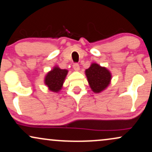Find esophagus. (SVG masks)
<instances>
[{"label":"esophagus","instance_id":"1","mask_svg":"<svg viewBox=\"0 0 152 152\" xmlns=\"http://www.w3.org/2000/svg\"><path fill=\"white\" fill-rule=\"evenodd\" d=\"M73 67H74V69L75 71H78L80 69L79 64H77V63H75V64H74V65H73Z\"/></svg>","mask_w":152,"mask_h":152}]
</instances>
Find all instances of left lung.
Returning a JSON list of instances; mask_svg holds the SVG:
<instances>
[{
    "instance_id": "1",
    "label": "left lung",
    "mask_w": 152,
    "mask_h": 152,
    "mask_svg": "<svg viewBox=\"0 0 152 152\" xmlns=\"http://www.w3.org/2000/svg\"><path fill=\"white\" fill-rule=\"evenodd\" d=\"M85 72L90 87L95 93H101L110 84V72L97 63H93Z\"/></svg>"
}]
</instances>
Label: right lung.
I'll return each mask as SVG.
<instances>
[{
	"instance_id": "right-lung-1",
	"label": "right lung",
	"mask_w": 152,
	"mask_h": 152,
	"mask_svg": "<svg viewBox=\"0 0 152 152\" xmlns=\"http://www.w3.org/2000/svg\"><path fill=\"white\" fill-rule=\"evenodd\" d=\"M68 70L62 69L56 66L48 73L45 77V84L48 89L54 93H58L62 89Z\"/></svg>"
}]
</instances>
